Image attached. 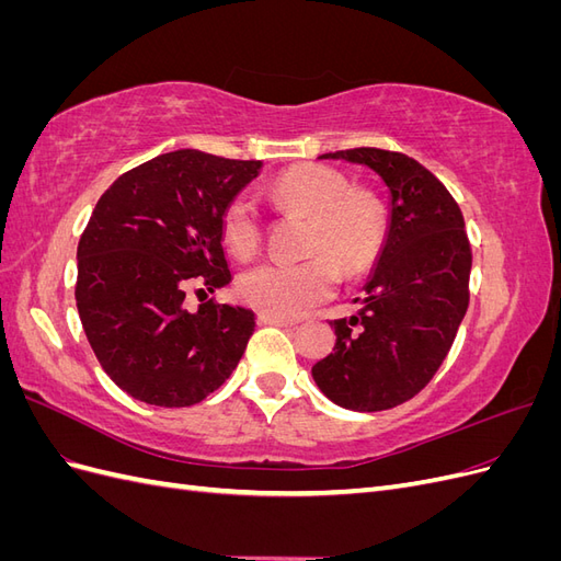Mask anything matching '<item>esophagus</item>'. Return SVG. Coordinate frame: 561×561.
Segmentation results:
<instances>
[{"label":"esophagus","instance_id":"obj_1","mask_svg":"<svg viewBox=\"0 0 561 561\" xmlns=\"http://www.w3.org/2000/svg\"><path fill=\"white\" fill-rule=\"evenodd\" d=\"M257 320H260V325H276V328H293V325H297V322H293V320L280 318V316H271V313H260Z\"/></svg>","mask_w":561,"mask_h":561}]
</instances>
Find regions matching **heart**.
<instances>
[{
	"label": "heart",
	"instance_id": "b5f03b06",
	"mask_svg": "<svg viewBox=\"0 0 561 561\" xmlns=\"http://www.w3.org/2000/svg\"><path fill=\"white\" fill-rule=\"evenodd\" d=\"M280 208L309 217L304 262H262L239 280L241 297L262 313L297 318L334 295L339 271L358 276L371 266L386 239V208L377 194L320 163L295 165L268 184ZM227 245L248 257L260 245V213L248 196L229 201L222 215Z\"/></svg>",
	"mask_w": 561,
	"mask_h": 561
}]
</instances>
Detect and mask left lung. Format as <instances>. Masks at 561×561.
Wrapping results in <instances>:
<instances>
[{
	"label": "left lung",
	"mask_w": 561,
	"mask_h": 561,
	"mask_svg": "<svg viewBox=\"0 0 561 561\" xmlns=\"http://www.w3.org/2000/svg\"><path fill=\"white\" fill-rule=\"evenodd\" d=\"M318 159L375 171L388 190V225L358 313L330 322L334 353L311 375L344 410H390L433 379L466 316L472 257L463 215L443 182L398 151L360 147Z\"/></svg>",
	"instance_id": "8db88e82"
}]
</instances>
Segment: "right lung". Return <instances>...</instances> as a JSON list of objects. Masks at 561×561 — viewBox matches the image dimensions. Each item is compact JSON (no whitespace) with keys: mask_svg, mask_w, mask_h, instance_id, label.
<instances>
[{"mask_svg":"<svg viewBox=\"0 0 561 561\" xmlns=\"http://www.w3.org/2000/svg\"><path fill=\"white\" fill-rule=\"evenodd\" d=\"M262 161L198 149L161 154L100 196L77 248V309L107 377L135 400L190 407L245 353L254 313L236 304L184 309V287L231 280L222 215Z\"/></svg>","mask_w":561,"mask_h":561,"instance_id":"add662e5","label":"right lung"}]
</instances>
